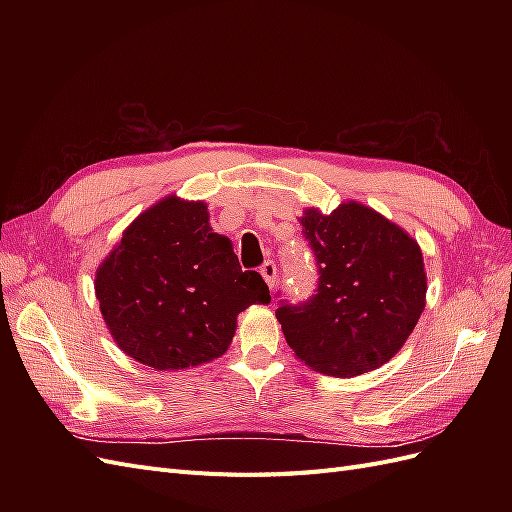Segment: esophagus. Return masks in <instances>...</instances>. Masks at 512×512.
<instances>
[{
  "instance_id": "obj_1",
  "label": "esophagus",
  "mask_w": 512,
  "mask_h": 512,
  "mask_svg": "<svg viewBox=\"0 0 512 512\" xmlns=\"http://www.w3.org/2000/svg\"><path fill=\"white\" fill-rule=\"evenodd\" d=\"M260 275L265 277V282H267L269 288H273V286L277 284V269H275V265H273V260H267L265 265L260 267Z\"/></svg>"
}]
</instances>
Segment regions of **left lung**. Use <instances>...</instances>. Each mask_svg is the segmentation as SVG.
I'll list each match as a JSON object with an SVG mask.
<instances>
[{
  "mask_svg": "<svg viewBox=\"0 0 512 512\" xmlns=\"http://www.w3.org/2000/svg\"><path fill=\"white\" fill-rule=\"evenodd\" d=\"M301 226L318 284L299 303L277 301L275 316L288 346L322 374L352 378L378 369L404 346L423 314L421 247L359 203L329 215L307 209Z\"/></svg>",
  "mask_w": 512,
  "mask_h": 512,
  "instance_id": "8db88e82",
  "label": "left lung"
}]
</instances>
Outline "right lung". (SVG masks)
<instances>
[{
  "label": "right lung",
  "mask_w": 512,
  "mask_h": 512,
  "mask_svg": "<svg viewBox=\"0 0 512 512\" xmlns=\"http://www.w3.org/2000/svg\"><path fill=\"white\" fill-rule=\"evenodd\" d=\"M102 316L119 348L153 369H185L226 352L237 316L269 303L243 271L205 203L164 198L130 224L96 277Z\"/></svg>",
  "instance_id": "obj_1"
}]
</instances>
